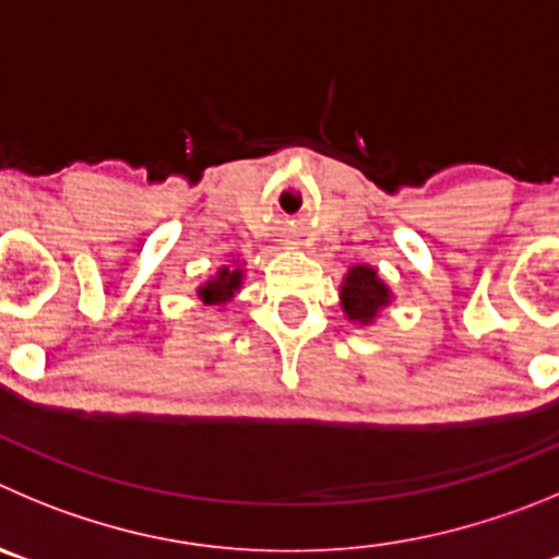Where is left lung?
<instances>
[{
	"label": "left lung",
	"instance_id": "obj_1",
	"mask_svg": "<svg viewBox=\"0 0 559 559\" xmlns=\"http://www.w3.org/2000/svg\"><path fill=\"white\" fill-rule=\"evenodd\" d=\"M338 297H342V309L347 320L369 325L391 304V289L383 284L378 270L369 267V264H356L344 275Z\"/></svg>",
	"mask_w": 559,
	"mask_h": 559
}]
</instances>
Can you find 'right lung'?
I'll return each instance as SVG.
<instances>
[{"instance_id": "1", "label": "right lung", "mask_w": 559, "mask_h": 559, "mask_svg": "<svg viewBox=\"0 0 559 559\" xmlns=\"http://www.w3.org/2000/svg\"><path fill=\"white\" fill-rule=\"evenodd\" d=\"M239 286H242V270L221 267L215 278H209L206 284L198 286V297H201L206 306H223L228 304V300H234Z\"/></svg>"}]
</instances>
